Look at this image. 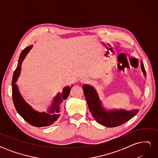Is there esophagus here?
Returning <instances> with one entry per match:
<instances>
[{"label": "esophagus", "mask_w": 158, "mask_h": 158, "mask_svg": "<svg viewBox=\"0 0 158 158\" xmlns=\"http://www.w3.org/2000/svg\"><path fill=\"white\" fill-rule=\"evenodd\" d=\"M80 82L82 84H86V83H89L90 82V80L88 78H82L80 80Z\"/></svg>", "instance_id": "obj_1"}]
</instances>
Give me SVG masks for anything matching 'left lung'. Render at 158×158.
<instances>
[{"label":"left lung","mask_w":158,"mask_h":158,"mask_svg":"<svg viewBox=\"0 0 158 158\" xmlns=\"http://www.w3.org/2000/svg\"><path fill=\"white\" fill-rule=\"evenodd\" d=\"M141 69L146 77V70L142 61H141ZM82 88L89 111L95 121L105 127H115L120 126L135 117L139 111L138 109H133L131 111L123 109L107 111L103 107L97 92L92 85L84 84Z\"/></svg>","instance_id":"obj_1"}]
</instances>
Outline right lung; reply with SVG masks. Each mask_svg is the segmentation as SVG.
Here are the masks:
<instances>
[{"label": "right lung", "instance_id": "1", "mask_svg": "<svg viewBox=\"0 0 158 158\" xmlns=\"http://www.w3.org/2000/svg\"><path fill=\"white\" fill-rule=\"evenodd\" d=\"M32 47L33 45L27 47L22 51L19 57L18 63L15 71L14 72L12 81V99L17 112L26 121L30 124L31 125L36 127H47L52 125L60 117V114L58 113L59 112L60 104L63 102V100L68 98L71 88L69 86H66L63 89V92L57 94L54 98L53 103L51 104L47 113L37 112L33 109L30 105H28L25 102L19 92L16 82L20 74L22 62ZM73 85H72L71 87H73Z\"/></svg>", "mask_w": 158, "mask_h": 158}]
</instances>
